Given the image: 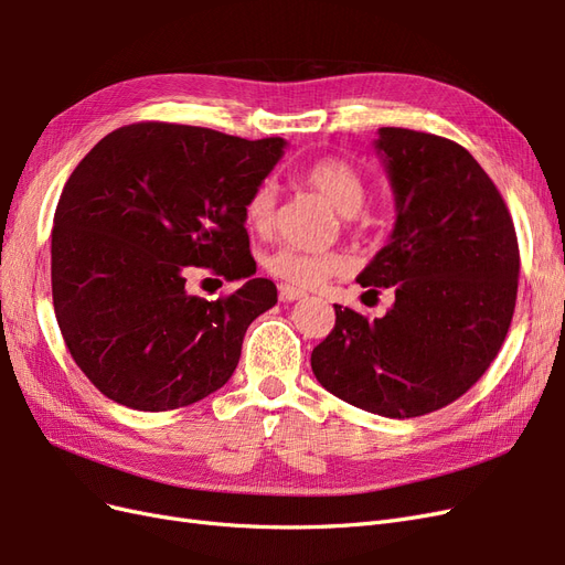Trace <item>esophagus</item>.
Instances as JSON below:
<instances>
[{"label": "esophagus", "mask_w": 565, "mask_h": 565, "mask_svg": "<svg viewBox=\"0 0 565 565\" xmlns=\"http://www.w3.org/2000/svg\"><path fill=\"white\" fill-rule=\"evenodd\" d=\"M278 292H280V299H282V301H297V299H303V297H306L303 289L292 287V285H280Z\"/></svg>", "instance_id": "34e87169"}]
</instances>
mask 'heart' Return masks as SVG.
<instances>
[{"label":"heart","instance_id":"b5f03b06","mask_svg":"<svg viewBox=\"0 0 565 565\" xmlns=\"http://www.w3.org/2000/svg\"><path fill=\"white\" fill-rule=\"evenodd\" d=\"M301 181L322 198H328L332 207L344 216L361 212L367 200V183L361 172L351 162L334 156L311 162L301 172ZM276 183L270 179L256 183L245 200V224L256 233H268L273 218H276ZM264 266L273 278L282 280L285 285L316 287L344 268V256L337 252H303L292 245H282L266 256Z\"/></svg>","mask_w":565,"mask_h":565}]
</instances>
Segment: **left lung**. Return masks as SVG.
Listing matches in <instances>:
<instances>
[{"label":"left lung","mask_w":565,"mask_h":565,"mask_svg":"<svg viewBox=\"0 0 565 565\" xmlns=\"http://www.w3.org/2000/svg\"><path fill=\"white\" fill-rule=\"evenodd\" d=\"M374 143L398 216L358 282L396 287V303L374 320L334 303V328L311 367L355 407L419 417L467 393L502 349L519 292V241L498 185L467 148L401 127H382Z\"/></svg>","instance_id":"obj_1"}]
</instances>
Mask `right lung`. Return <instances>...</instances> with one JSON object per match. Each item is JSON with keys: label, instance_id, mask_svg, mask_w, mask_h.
<instances>
[{"label": "right lung", "instance_id": "1", "mask_svg": "<svg viewBox=\"0 0 565 565\" xmlns=\"http://www.w3.org/2000/svg\"><path fill=\"white\" fill-rule=\"evenodd\" d=\"M282 146L136 122L75 167L51 231V295L67 351L104 396L162 413L231 380L249 322L278 301L273 280L254 278L243 210ZM198 267L248 282L200 300L184 285Z\"/></svg>", "mask_w": 565, "mask_h": 565}]
</instances>
